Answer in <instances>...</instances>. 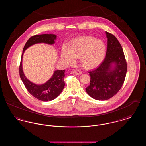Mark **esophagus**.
<instances>
[{
	"instance_id": "obj_1",
	"label": "esophagus",
	"mask_w": 146,
	"mask_h": 146,
	"mask_svg": "<svg viewBox=\"0 0 146 146\" xmlns=\"http://www.w3.org/2000/svg\"><path fill=\"white\" fill-rule=\"evenodd\" d=\"M72 73L73 74H76V75H80V74H82V72L81 71H80V70H75L73 71Z\"/></svg>"
}]
</instances>
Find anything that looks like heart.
Segmentation results:
<instances>
[{"label":"heart","instance_id":"heart-1","mask_svg":"<svg viewBox=\"0 0 146 146\" xmlns=\"http://www.w3.org/2000/svg\"><path fill=\"white\" fill-rule=\"evenodd\" d=\"M106 55L104 42L89 36L76 38L70 42L67 49L63 50L61 59L67 65L74 64L79 58L82 67L87 70L96 68L101 64Z\"/></svg>","mask_w":146,"mask_h":146}]
</instances>
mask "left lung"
<instances>
[{
    "label": "left lung",
    "instance_id": "left-lung-1",
    "mask_svg": "<svg viewBox=\"0 0 146 146\" xmlns=\"http://www.w3.org/2000/svg\"><path fill=\"white\" fill-rule=\"evenodd\" d=\"M107 49L104 61L96 70L89 72L90 82L86 91L97 100H107L117 94L122 87L127 72L123 48L116 37L106 32ZM114 63V65H113Z\"/></svg>",
    "mask_w": 146,
    "mask_h": 146
}]
</instances>
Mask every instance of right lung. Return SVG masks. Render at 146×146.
<instances>
[{
    "label": "right lung",
    "instance_id": "right-lung-1",
    "mask_svg": "<svg viewBox=\"0 0 146 146\" xmlns=\"http://www.w3.org/2000/svg\"><path fill=\"white\" fill-rule=\"evenodd\" d=\"M56 35L52 34L35 35L31 36L26 42L22 51L21 62L19 67L20 76L28 92L34 97L42 101H51L57 97L64 87V77L65 70H57L52 76L46 83L42 85L33 83L25 76L22 66V58L25 51L29 46L37 43H46L53 44L55 43Z\"/></svg>",
    "mask_w": 146,
    "mask_h": 146
}]
</instances>
